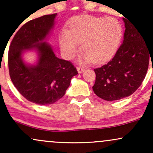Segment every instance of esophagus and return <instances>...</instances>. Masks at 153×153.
<instances>
[{
	"mask_svg": "<svg viewBox=\"0 0 153 153\" xmlns=\"http://www.w3.org/2000/svg\"><path fill=\"white\" fill-rule=\"evenodd\" d=\"M77 71H78V73H81L82 72H84L85 69H84V68H82V67H77Z\"/></svg>",
	"mask_w": 153,
	"mask_h": 153,
	"instance_id": "esophagus-1",
	"label": "esophagus"
}]
</instances>
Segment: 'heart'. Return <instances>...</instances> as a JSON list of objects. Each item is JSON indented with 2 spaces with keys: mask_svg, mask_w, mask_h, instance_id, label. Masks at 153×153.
I'll list each match as a JSON object with an SVG mask.
<instances>
[{
  "mask_svg": "<svg viewBox=\"0 0 153 153\" xmlns=\"http://www.w3.org/2000/svg\"><path fill=\"white\" fill-rule=\"evenodd\" d=\"M123 35L122 25L117 19L82 16L74 19L70 31L59 36L61 50L66 58H72L82 43L84 53L80 61L104 62L118 48Z\"/></svg>",
  "mask_w": 153,
  "mask_h": 153,
  "instance_id": "obj_1",
  "label": "heart"
}]
</instances>
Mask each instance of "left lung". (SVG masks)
I'll return each mask as SVG.
<instances>
[{
    "label": "left lung",
    "mask_w": 153,
    "mask_h": 153,
    "mask_svg": "<svg viewBox=\"0 0 153 153\" xmlns=\"http://www.w3.org/2000/svg\"><path fill=\"white\" fill-rule=\"evenodd\" d=\"M123 21L125 31L122 45L110 61L94 69L93 90L106 101L124 99L135 92L145 78L150 56L151 58L150 47L145 42V35L127 19Z\"/></svg>",
    "instance_id": "1"
}]
</instances>
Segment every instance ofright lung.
<instances>
[{
	"mask_svg": "<svg viewBox=\"0 0 153 153\" xmlns=\"http://www.w3.org/2000/svg\"><path fill=\"white\" fill-rule=\"evenodd\" d=\"M57 13L45 15L26 23L13 36L8 50V69L19 92L31 102L40 105L55 103L65 94L72 78L78 74L70 61L55 56L45 42L52 30ZM38 52L36 64H26L22 54Z\"/></svg>",
	"mask_w": 153,
	"mask_h": 153,
	"instance_id": "obj_1",
	"label": "right lung"
}]
</instances>
